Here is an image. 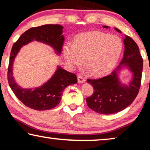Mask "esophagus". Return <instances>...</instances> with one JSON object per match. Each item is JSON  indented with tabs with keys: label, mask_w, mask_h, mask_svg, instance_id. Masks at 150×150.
<instances>
[{
	"label": "esophagus",
	"mask_w": 150,
	"mask_h": 150,
	"mask_svg": "<svg viewBox=\"0 0 150 150\" xmlns=\"http://www.w3.org/2000/svg\"><path fill=\"white\" fill-rule=\"evenodd\" d=\"M77 81H78V83H83L85 82L86 80H85V78L83 77L82 75H78V76H77Z\"/></svg>",
	"instance_id": "esophagus-1"
}]
</instances>
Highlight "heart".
Here are the masks:
<instances>
[{
    "label": "heart",
    "instance_id": "1",
    "mask_svg": "<svg viewBox=\"0 0 150 150\" xmlns=\"http://www.w3.org/2000/svg\"><path fill=\"white\" fill-rule=\"evenodd\" d=\"M123 44L120 38L100 32L83 33L73 44L63 47V57L71 67L85 64L94 75H102L115 67L120 58Z\"/></svg>",
    "mask_w": 150,
    "mask_h": 150
}]
</instances>
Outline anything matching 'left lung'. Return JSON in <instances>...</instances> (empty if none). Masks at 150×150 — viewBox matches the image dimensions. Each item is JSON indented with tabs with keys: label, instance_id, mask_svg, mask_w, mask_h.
I'll list each match as a JSON object with an SVG mask.
<instances>
[{
	"label": "left lung",
	"instance_id": "8db88e82",
	"mask_svg": "<svg viewBox=\"0 0 150 150\" xmlns=\"http://www.w3.org/2000/svg\"><path fill=\"white\" fill-rule=\"evenodd\" d=\"M105 28L108 26H103ZM115 30L119 33L121 31ZM124 52L123 58L117 67L110 75L98 79H87L93 85L94 93L86 98L88 107L102 115L118 112L130 106L138 95L141 85L143 69V59L139 47L133 39L125 35L124 39ZM123 67H126L133 73L128 84L122 83L119 74Z\"/></svg>",
	"mask_w": 150,
	"mask_h": 150
}]
</instances>
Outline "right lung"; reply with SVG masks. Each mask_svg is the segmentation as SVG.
Returning a JSON list of instances; mask_svg holds the SVG:
<instances>
[{
	"instance_id": "1",
	"label": "right lung",
	"mask_w": 150,
	"mask_h": 150,
	"mask_svg": "<svg viewBox=\"0 0 150 150\" xmlns=\"http://www.w3.org/2000/svg\"><path fill=\"white\" fill-rule=\"evenodd\" d=\"M63 27L59 24H46L32 28L23 33L14 43L10 55L8 68V81L16 97L25 106L36 110L54 108L60 103L63 92L70 85L77 83V76L57 66L52 77L41 87L35 88H23L15 82L13 77V62L18 53L24 45L37 41L50 45L57 55L62 52L65 38Z\"/></svg>"
}]
</instances>
